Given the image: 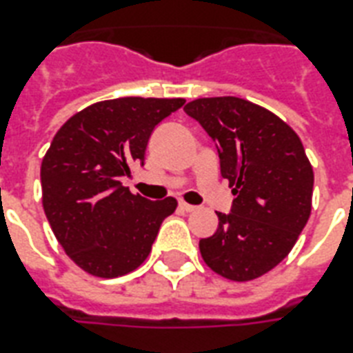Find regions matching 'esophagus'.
Instances as JSON below:
<instances>
[{"mask_svg":"<svg viewBox=\"0 0 353 353\" xmlns=\"http://www.w3.org/2000/svg\"><path fill=\"white\" fill-rule=\"evenodd\" d=\"M179 209L185 210V212H194V210H198V207H194V205H188L185 203V201H181V203H179Z\"/></svg>","mask_w":353,"mask_h":353,"instance_id":"esophagus-1","label":"esophagus"}]
</instances>
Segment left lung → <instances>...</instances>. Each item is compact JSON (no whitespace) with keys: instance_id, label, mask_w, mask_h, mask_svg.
<instances>
[{"instance_id":"8db88e82","label":"left lung","mask_w":353,"mask_h":353,"mask_svg":"<svg viewBox=\"0 0 353 353\" xmlns=\"http://www.w3.org/2000/svg\"><path fill=\"white\" fill-rule=\"evenodd\" d=\"M185 113L216 143L221 176L232 187L231 212L199 240L205 263L234 282L279 265L312 212L313 168L301 139L282 119L238 97L188 102Z\"/></svg>"}]
</instances>
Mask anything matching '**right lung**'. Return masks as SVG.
Segmentation results:
<instances>
[{"label":"right lung","mask_w":353,"mask_h":353,"mask_svg":"<svg viewBox=\"0 0 353 353\" xmlns=\"http://www.w3.org/2000/svg\"><path fill=\"white\" fill-rule=\"evenodd\" d=\"M183 99L122 97L91 104L69 119L41 161V201L52 232L85 273L115 279L148 258L166 216L177 207L132 194L122 179L144 152L154 128Z\"/></svg>","instance_id":"right-lung-1"}]
</instances>
